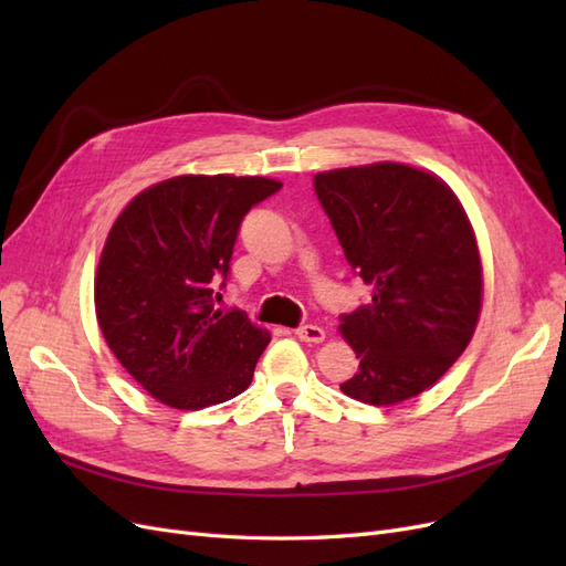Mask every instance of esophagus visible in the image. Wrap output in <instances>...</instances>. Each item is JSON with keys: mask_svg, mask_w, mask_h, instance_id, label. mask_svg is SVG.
Here are the masks:
<instances>
[{"mask_svg": "<svg viewBox=\"0 0 566 566\" xmlns=\"http://www.w3.org/2000/svg\"><path fill=\"white\" fill-rule=\"evenodd\" d=\"M295 335H297L302 342H314V345H318V342L325 339V331L321 328V325H312V323L300 325V328L295 331Z\"/></svg>", "mask_w": 566, "mask_h": 566, "instance_id": "obj_1", "label": "esophagus"}]
</instances>
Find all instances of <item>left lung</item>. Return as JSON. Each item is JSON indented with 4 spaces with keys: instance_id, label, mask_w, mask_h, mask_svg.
I'll use <instances>...</instances> for the list:
<instances>
[{
    "instance_id": "obj_1",
    "label": "left lung",
    "mask_w": 566,
    "mask_h": 566,
    "mask_svg": "<svg viewBox=\"0 0 566 566\" xmlns=\"http://www.w3.org/2000/svg\"><path fill=\"white\" fill-rule=\"evenodd\" d=\"M314 191L370 304L342 314L358 373L339 389L391 406L418 397L465 352L482 312L470 219L439 177L401 163L318 172Z\"/></svg>"
}]
</instances>
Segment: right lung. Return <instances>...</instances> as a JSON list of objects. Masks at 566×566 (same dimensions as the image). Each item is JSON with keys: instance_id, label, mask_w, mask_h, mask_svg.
<instances>
[{"instance_id": "right-lung-1", "label": "right lung", "mask_w": 566, "mask_h": 566, "mask_svg": "<svg viewBox=\"0 0 566 566\" xmlns=\"http://www.w3.org/2000/svg\"><path fill=\"white\" fill-rule=\"evenodd\" d=\"M266 177L186 175L136 196L115 219L94 283L111 352L150 397L198 410L245 391L269 333L217 310L243 217L281 191Z\"/></svg>"}]
</instances>
